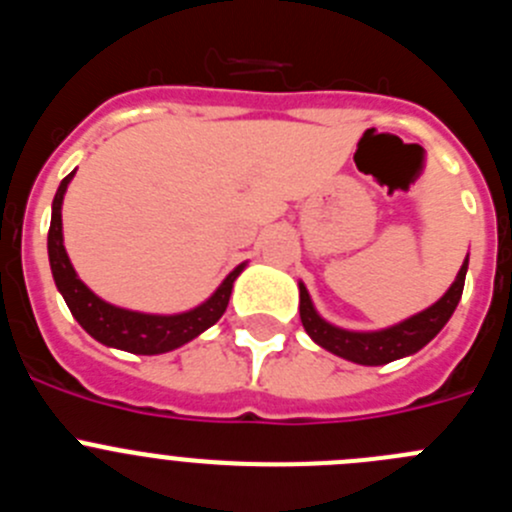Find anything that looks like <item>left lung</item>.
Instances as JSON below:
<instances>
[{
  "mask_svg": "<svg viewBox=\"0 0 512 512\" xmlns=\"http://www.w3.org/2000/svg\"><path fill=\"white\" fill-rule=\"evenodd\" d=\"M467 266L469 256L464 259V264H461L459 274H456L449 292H446L436 305L418 312L413 318L402 320V323L392 325V328L372 330V333H356V330H343L336 328V325L325 323L318 312H315V307H312V300L310 295H307L305 284L300 282V320L302 325H305L307 336L318 343V346H323L325 351H330V354L364 366L390 364V361L420 351L425 343L438 336V330H441L443 325L449 323V318L454 315L456 305H459L461 300V292H464Z\"/></svg>",
  "mask_w": 512,
  "mask_h": 512,
  "instance_id": "8db88e82",
  "label": "left lung"
}]
</instances>
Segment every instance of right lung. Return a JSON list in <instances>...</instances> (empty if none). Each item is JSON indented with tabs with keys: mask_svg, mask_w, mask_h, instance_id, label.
<instances>
[{
	"mask_svg": "<svg viewBox=\"0 0 512 512\" xmlns=\"http://www.w3.org/2000/svg\"><path fill=\"white\" fill-rule=\"evenodd\" d=\"M76 171H71L58 187L53 197V215L51 230H48V259H51L53 279H56L58 292L63 295L69 305L71 315L79 320V325L87 330L89 336L97 338L99 343L130 354H166L174 348L184 346L192 338H197L202 330L215 325L223 318L225 307H228L230 292H233L235 277L243 271V264L235 271H230L225 282L215 289V295L207 302H202L194 310L179 312V315H146V312L122 310V307L110 305V302L99 300L87 284L76 277L74 266L69 261V253L63 248L61 233V205L66 187L74 179Z\"/></svg>",
	"mask_w": 512,
	"mask_h": 512,
	"instance_id": "right-lung-1",
	"label": "right lung"
}]
</instances>
